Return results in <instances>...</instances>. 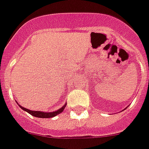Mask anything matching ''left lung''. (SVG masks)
Listing matches in <instances>:
<instances>
[{"label": "left lung", "mask_w": 149, "mask_h": 149, "mask_svg": "<svg viewBox=\"0 0 149 149\" xmlns=\"http://www.w3.org/2000/svg\"><path fill=\"white\" fill-rule=\"evenodd\" d=\"M125 109H127V107H126V108H124V110H125Z\"/></svg>", "instance_id": "8db88e82"}]
</instances>
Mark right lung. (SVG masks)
<instances>
[{"mask_svg":"<svg viewBox=\"0 0 149 149\" xmlns=\"http://www.w3.org/2000/svg\"><path fill=\"white\" fill-rule=\"evenodd\" d=\"M18 104V103H17ZM19 107H20L21 109H22L23 110H25V111H26L27 113H28L29 114H31V116H35V117H37V118H52V117H55V116H56L57 115L60 114L61 113H62V112L63 111V110L65 109V107H66V103H65L64 104H63V106L62 107H61V108H59L58 110H57L56 111H53V112H42V111H33V110H28V109L27 108H25V107H22V106H20L19 104Z\"/></svg>","mask_w":149,"mask_h":149,"instance_id":"1","label":"right lung"}]
</instances>
